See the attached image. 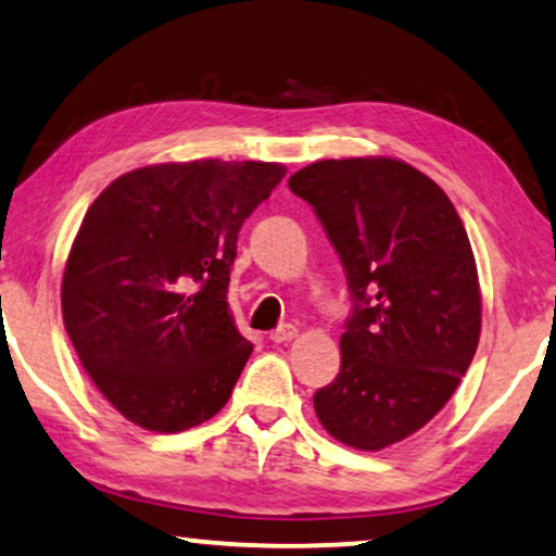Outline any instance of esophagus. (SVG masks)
Returning a JSON list of instances; mask_svg holds the SVG:
<instances>
[{
	"label": "esophagus",
	"instance_id": "obj_1",
	"mask_svg": "<svg viewBox=\"0 0 556 556\" xmlns=\"http://www.w3.org/2000/svg\"><path fill=\"white\" fill-rule=\"evenodd\" d=\"M298 336V328L295 326H290V323H283V326L280 328H276V330H270V340L273 343H288V340H293Z\"/></svg>",
	"mask_w": 556,
	"mask_h": 556
}]
</instances>
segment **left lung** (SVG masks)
Returning a JSON list of instances; mask_svg holds the SVG:
<instances>
[{
	"label": "left lung",
	"instance_id": "8db88e82",
	"mask_svg": "<svg viewBox=\"0 0 556 556\" xmlns=\"http://www.w3.org/2000/svg\"><path fill=\"white\" fill-rule=\"evenodd\" d=\"M288 186L320 218L353 298L315 415L348 447L395 445L447 405L480 343L467 230L445 191L397 159L318 161Z\"/></svg>",
	"mask_w": 556,
	"mask_h": 556
}]
</instances>
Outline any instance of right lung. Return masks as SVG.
Instances as JSON below:
<instances>
[{
  "label": "right lung",
  "instance_id": "right-lung-1",
  "mask_svg": "<svg viewBox=\"0 0 556 556\" xmlns=\"http://www.w3.org/2000/svg\"><path fill=\"white\" fill-rule=\"evenodd\" d=\"M283 176L263 161L143 166L89 206L64 268V328L126 420L184 432L228 403L253 353L226 301L238 230Z\"/></svg>",
  "mask_w": 556,
  "mask_h": 556
}]
</instances>
